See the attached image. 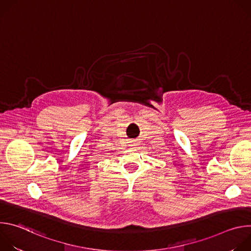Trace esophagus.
<instances>
[{"label":"esophagus","instance_id":"34e87169","mask_svg":"<svg viewBox=\"0 0 251 251\" xmlns=\"http://www.w3.org/2000/svg\"><path fill=\"white\" fill-rule=\"evenodd\" d=\"M133 145H137V144H136V143H135V142H134V143H133Z\"/></svg>","mask_w":251,"mask_h":251}]
</instances>
